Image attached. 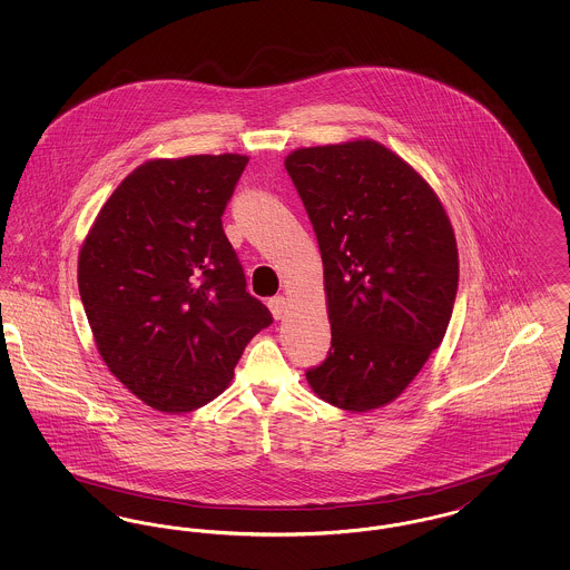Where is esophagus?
<instances>
[{
  "label": "esophagus",
  "instance_id": "34e87169",
  "mask_svg": "<svg viewBox=\"0 0 570 570\" xmlns=\"http://www.w3.org/2000/svg\"><path fill=\"white\" fill-rule=\"evenodd\" d=\"M286 307H288V298L284 297V295H277V297L269 298V309H272L273 318H275V321H282V318H284Z\"/></svg>",
  "mask_w": 570,
  "mask_h": 570
}]
</instances>
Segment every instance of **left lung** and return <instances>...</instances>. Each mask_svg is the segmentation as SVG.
<instances>
[{"mask_svg": "<svg viewBox=\"0 0 570 570\" xmlns=\"http://www.w3.org/2000/svg\"><path fill=\"white\" fill-rule=\"evenodd\" d=\"M284 166L325 267L331 351L307 382L348 412L386 406L451 321L460 279L451 219L434 188L372 138L301 147Z\"/></svg>", "mask_w": 570, "mask_h": 570, "instance_id": "8db88e82", "label": "left lung"}]
</instances>
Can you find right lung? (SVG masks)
I'll use <instances>...</instances> for the list:
<instances>
[{
	"label": "right lung",
	"mask_w": 570,
	"mask_h": 570,
	"mask_svg": "<svg viewBox=\"0 0 570 570\" xmlns=\"http://www.w3.org/2000/svg\"><path fill=\"white\" fill-rule=\"evenodd\" d=\"M247 156L147 160L117 186L79 252V293L98 353L166 414L209 404L249 340L273 323L245 291L222 214Z\"/></svg>",
	"instance_id": "obj_1"
}]
</instances>
